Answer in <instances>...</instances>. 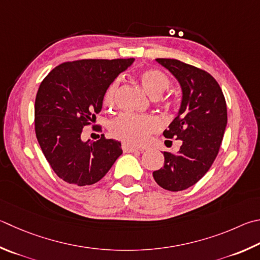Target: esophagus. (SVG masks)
<instances>
[{"instance_id": "1", "label": "esophagus", "mask_w": 260, "mask_h": 260, "mask_svg": "<svg viewBox=\"0 0 260 260\" xmlns=\"http://www.w3.org/2000/svg\"><path fill=\"white\" fill-rule=\"evenodd\" d=\"M121 149H122V151H124V152H135V151H139L138 148H135V146H132L128 143H122Z\"/></svg>"}]
</instances>
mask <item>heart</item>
<instances>
[{"mask_svg":"<svg viewBox=\"0 0 260 260\" xmlns=\"http://www.w3.org/2000/svg\"><path fill=\"white\" fill-rule=\"evenodd\" d=\"M140 79L145 91L152 98L161 95L171 85V81L166 74L153 68L141 73ZM118 92H119V79H115L105 93V105L107 107L111 108L116 105ZM161 101L164 105L171 103L168 98H164ZM158 127L159 121L153 116L124 114L111 122L110 133L115 138L124 141L125 143L141 145L148 141L150 134L157 131Z\"/></svg>","mask_w":260,"mask_h":260,"instance_id":"heart-1","label":"heart"}]
</instances>
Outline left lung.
Segmentation results:
<instances>
[{
	"label": "left lung",
	"mask_w": 260,
	"mask_h": 260,
	"mask_svg": "<svg viewBox=\"0 0 260 260\" xmlns=\"http://www.w3.org/2000/svg\"><path fill=\"white\" fill-rule=\"evenodd\" d=\"M155 61L181 85V107L164 136L181 140L182 145L177 153L165 151L164 166L152 175L165 190L183 191L202 178L218 154L228 109L221 88L210 74L176 59Z\"/></svg>",
	"instance_id": "obj_1"
}]
</instances>
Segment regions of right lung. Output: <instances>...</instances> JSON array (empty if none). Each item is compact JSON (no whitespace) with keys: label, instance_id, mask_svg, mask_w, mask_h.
I'll list each match as a JSON object with an SVG mask.
<instances>
[{"label":"right lung","instance_id":"1","mask_svg":"<svg viewBox=\"0 0 260 260\" xmlns=\"http://www.w3.org/2000/svg\"><path fill=\"white\" fill-rule=\"evenodd\" d=\"M134 59H84L59 64L41 83L35 100V133L50 166L61 179L92 185L122 153L121 143L101 135L83 141L109 85Z\"/></svg>","mask_w":260,"mask_h":260}]
</instances>
